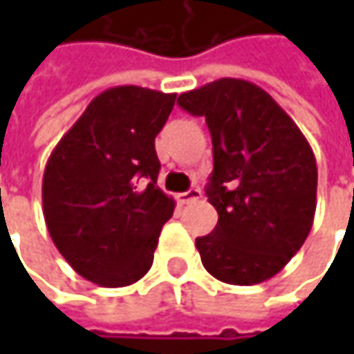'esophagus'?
<instances>
[{
	"label": "esophagus",
	"instance_id": "34e87169",
	"mask_svg": "<svg viewBox=\"0 0 354 354\" xmlns=\"http://www.w3.org/2000/svg\"><path fill=\"white\" fill-rule=\"evenodd\" d=\"M201 189H189V191H185V193H179L177 195V201L181 203V205H189V203H193V201H198L201 198Z\"/></svg>",
	"mask_w": 354,
	"mask_h": 354
}]
</instances>
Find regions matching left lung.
Masks as SVG:
<instances>
[{
	"label": "left lung",
	"instance_id": "left-lung-1",
	"mask_svg": "<svg viewBox=\"0 0 354 354\" xmlns=\"http://www.w3.org/2000/svg\"><path fill=\"white\" fill-rule=\"evenodd\" d=\"M177 104L211 131L209 203L218 212L198 236L203 266L216 279L254 286L276 276L306 242L317 205V163L301 129L266 90L218 78Z\"/></svg>",
	"mask_w": 354,
	"mask_h": 354
}]
</instances>
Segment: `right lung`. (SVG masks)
I'll list each match as a JSON object with an SVG mask.
<instances>
[{
    "mask_svg": "<svg viewBox=\"0 0 354 354\" xmlns=\"http://www.w3.org/2000/svg\"><path fill=\"white\" fill-rule=\"evenodd\" d=\"M177 94L142 86L104 90L53 149L43 214L76 274L104 288L142 279L153 264L175 201L157 187L156 136Z\"/></svg>",
    "mask_w": 354,
    "mask_h": 354,
    "instance_id": "1",
    "label": "right lung"
}]
</instances>
